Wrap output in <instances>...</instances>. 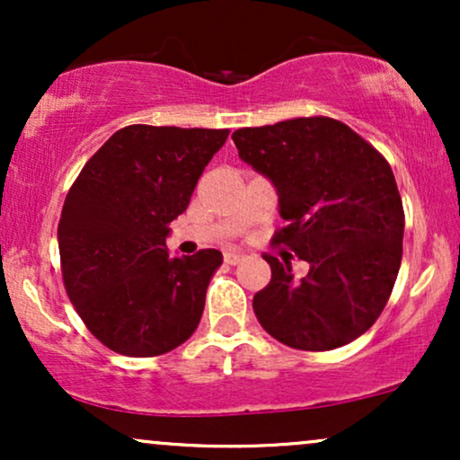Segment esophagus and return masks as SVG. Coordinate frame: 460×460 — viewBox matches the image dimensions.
I'll return each mask as SVG.
<instances>
[{
  "mask_svg": "<svg viewBox=\"0 0 460 460\" xmlns=\"http://www.w3.org/2000/svg\"><path fill=\"white\" fill-rule=\"evenodd\" d=\"M244 252L242 251H226L225 252V261L229 263V266H235V263H240L242 260H244Z\"/></svg>",
  "mask_w": 460,
  "mask_h": 460,
  "instance_id": "esophagus-1",
  "label": "esophagus"
}]
</instances>
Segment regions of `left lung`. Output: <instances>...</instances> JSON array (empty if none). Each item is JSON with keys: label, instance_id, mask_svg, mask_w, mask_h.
Masks as SVG:
<instances>
[{"label": "left lung", "instance_id": "8db88e82", "mask_svg": "<svg viewBox=\"0 0 460 460\" xmlns=\"http://www.w3.org/2000/svg\"><path fill=\"white\" fill-rule=\"evenodd\" d=\"M237 153L274 183L283 244L309 263L263 255L272 279L252 298L257 320L296 350H332L383 314L402 261L404 209L392 166L341 120L303 116L237 129Z\"/></svg>", "mask_w": 460, "mask_h": 460}]
</instances>
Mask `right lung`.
<instances>
[{"mask_svg": "<svg viewBox=\"0 0 460 460\" xmlns=\"http://www.w3.org/2000/svg\"><path fill=\"white\" fill-rule=\"evenodd\" d=\"M229 129L128 125L84 164L65 199L58 246L65 289L86 329L125 357L175 350L197 331L223 252L171 257V223Z\"/></svg>", "mask_w": 460, "mask_h": 460, "instance_id": "right-lung-1", "label": "right lung"}]
</instances>
